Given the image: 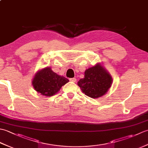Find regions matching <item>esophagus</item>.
I'll use <instances>...</instances> for the list:
<instances>
[{
    "mask_svg": "<svg viewBox=\"0 0 148 148\" xmlns=\"http://www.w3.org/2000/svg\"><path fill=\"white\" fill-rule=\"evenodd\" d=\"M69 80H70V81H72V82H74V83H76V81H77L76 78H75V77L70 78V79H69Z\"/></svg>",
    "mask_w": 148,
    "mask_h": 148,
    "instance_id": "obj_1",
    "label": "esophagus"
}]
</instances>
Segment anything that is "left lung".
Masks as SVG:
<instances>
[{"mask_svg": "<svg viewBox=\"0 0 148 148\" xmlns=\"http://www.w3.org/2000/svg\"><path fill=\"white\" fill-rule=\"evenodd\" d=\"M77 84L86 95L96 99L108 92L111 86L112 77L104 68L97 64L86 69L84 77L78 81Z\"/></svg>", "mask_w": 148, "mask_h": 148, "instance_id": "1", "label": "left lung"}]
</instances>
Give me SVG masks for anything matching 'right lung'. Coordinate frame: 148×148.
I'll list each match as a JSON object with an SVG mask.
<instances>
[{
  "mask_svg": "<svg viewBox=\"0 0 148 148\" xmlns=\"http://www.w3.org/2000/svg\"><path fill=\"white\" fill-rule=\"evenodd\" d=\"M68 82L67 78L59 76L51 68L47 67L36 74L32 81V85L34 89L41 95L51 97L57 93L61 87Z\"/></svg>",
  "mask_w": 148,
  "mask_h": 148,
  "instance_id": "right-lung-1",
  "label": "right lung"
}]
</instances>
